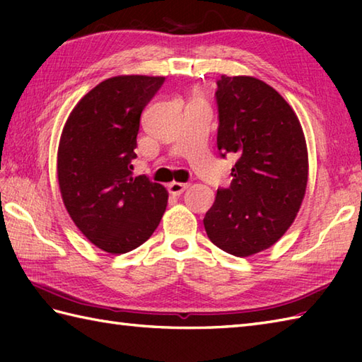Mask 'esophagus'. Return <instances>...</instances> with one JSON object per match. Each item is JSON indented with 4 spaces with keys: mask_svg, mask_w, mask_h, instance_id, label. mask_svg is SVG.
I'll use <instances>...</instances> for the list:
<instances>
[{
    "mask_svg": "<svg viewBox=\"0 0 362 362\" xmlns=\"http://www.w3.org/2000/svg\"><path fill=\"white\" fill-rule=\"evenodd\" d=\"M187 188H188V183H182V182H171L168 185V191L174 196H180Z\"/></svg>",
    "mask_w": 362,
    "mask_h": 362,
    "instance_id": "34e87169",
    "label": "esophagus"
}]
</instances>
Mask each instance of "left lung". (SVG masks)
Segmentation results:
<instances>
[{"instance_id": "1", "label": "left lung", "mask_w": 362, "mask_h": 362, "mask_svg": "<svg viewBox=\"0 0 362 362\" xmlns=\"http://www.w3.org/2000/svg\"><path fill=\"white\" fill-rule=\"evenodd\" d=\"M218 149L235 153L232 183L204 218L219 249L250 257L271 247L294 222L308 183V149L296 112L252 76H221Z\"/></svg>"}]
</instances>
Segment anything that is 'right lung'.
Wrapping results in <instances>:
<instances>
[{
    "label": "right lung",
    "instance_id": "obj_1",
    "mask_svg": "<svg viewBox=\"0 0 362 362\" xmlns=\"http://www.w3.org/2000/svg\"><path fill=\"white\" fill-rule=\"evenodd\" d=\"M161 76H115L90 90L68 117L57 151L65 209L83 236L107 253H126L151 238L168 205V191L134 177L141 112Z\"/></svg>",
    "mask_w": 362,
    "mask_h": 362
}]
</instances>
